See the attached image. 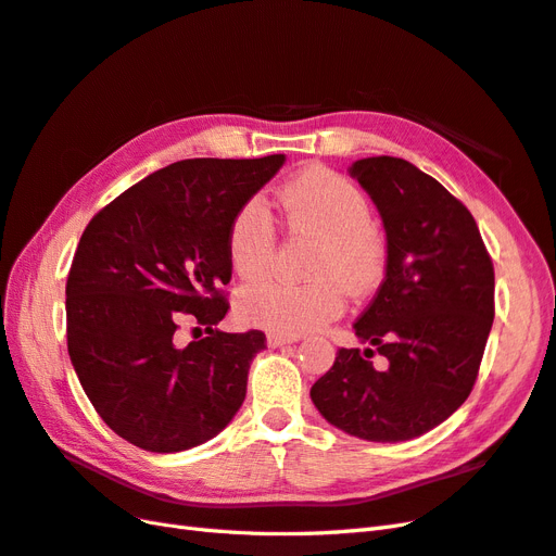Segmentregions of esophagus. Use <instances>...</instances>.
Listing matches in <instances>:
<instances>
[{
  "instance_id": "1",
  "label": "esophagus",
  "mask_w": 556,
  "mask_h": 556,
  "mask_svg": "<svg viewBox=\"0 0 556 556\" xmlns=\"http://www.w3.org/2000/svg\"><path fill=\"white\" fill-rule=\"evenodd\" d=\"M298 336H281V332H267V344L269 346H281V344H293L298 342Z\"/></svg>"
}]
</instances>
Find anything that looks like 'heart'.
<instances>
[{"mask_svg":"<svg viewBox=\"0 0 556 556\" xmlns=\"http://www.w3.org/2000/svg\"><path fill=\"white\" fill-rule=\"evenodd\" d=\"M279 204L291 232L314 235L321 249L309 273L295 283L281 277H258L275 261L277 232L263 200L244 202L228 230V256L240 277L253 280L237 295V312L281 336H300L336 319L344 309V287L366 291L382 273L384 244L370 226L372 207L363 190L326 167H309L283 186Z\"/></svg>","mask_w":556,"mask_h":556,"instance_id":"1","label":"heart"}]
</instances>
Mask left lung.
Instances as JSON below:
<instances>
[{"label": "left lung", "instance_id": "1", "mask_svg": "<svg viewBox=\"0 0 556 556\" xmlns=\"http://www.w3.org/2000/svg\"><path fill=\"white\" fill-rule=\"evenodd\" d=\"M387 230V275L309 395L324 419L372 442L419 438L466 403L494 324V263L462 200L403 157L352 165ZM386 356L375 369L371 356Z\"/></svg>", "mask_w": 556, "mask_h": 556}]
</instances>
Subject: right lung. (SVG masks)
<instances>
[{
	"instance_id": "add662e5",
	"label": "right lung",
	"mask_w": 556,
	"mask_h": 556,
	"mask_svg": "<svg viewBox=\"0 0 556 556\" xmlns=\"http://www.w3.org/2000/svg\"><path fill=\"white\" fill-rule=\"evenodd\" d=\"M283 155L193 157L130 186L90 218L67 277V349L102 421L157 454L224 431L242 407L263 330L224 332L228 230ZM184 318L205 338L181 348ZM198 328V330H199Z\"/></svg>"
}]
</instances>
